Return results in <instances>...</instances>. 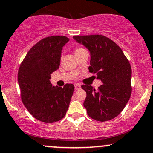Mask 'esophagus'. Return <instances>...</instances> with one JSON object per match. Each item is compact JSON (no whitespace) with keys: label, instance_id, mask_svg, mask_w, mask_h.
I'll return each instance as SVG.
<instances>
[{"label":"esophagus","instance_id":"obj_1","mask_svg":"<svg viewBox=\"0 0 153 153\" xmlns=\"http://www.w3.org/2000/svg\"><path fill=\"white\" fill-rule=\"evenodd\" d=\"M80 85H79V84H75V90H79V89H80Z\"/></svg>","mask_w":153,"mask_h":153}]
</instances>
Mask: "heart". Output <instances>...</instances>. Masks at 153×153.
<instances>
[{"label": "heart", "instance_id": "heart-1", "mask_svg": "<svg viewBox=\"0 0 153 153\" xmlns=\"http://www.w3.org/2000/svg\"><path fill=\"white\" fill-rule=\"evenodd\" d=\"M85 50H84L83 48H80V47H78V48H76L75 50V54H78V53H80V52H82V51H84Z\"/></svg>", "mask_w": 153, "mask_h": 153}]
</instances>
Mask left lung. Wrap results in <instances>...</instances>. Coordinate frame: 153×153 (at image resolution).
Segmentation results:
<instances>
[{
	"label": "left lung",
	"instance_id": "1",
	"mask_svg": "<svg viewBox=\"0 0 153 153\" xmlns=\"http://www.w3.org/2000/svg\"><path fill=\"white\" fill-rule=\"evenodd\" d=\"M78 43L91 53V73L103 82L98 88L82 85L86 92L83 106L91 118L106 122L117 117L124 109L131 93V68L122 49L103 35L74 36Z\"/></svg>",
	"mask_w": 153,
	"mask_h": 153
}]
</instances>
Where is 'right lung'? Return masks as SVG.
<instances>
[{
  "mask_svg": "<svg viewBox=\"0 0 153 153\" xmlns=\"http://www.w3.org/2000/svg\"><path fill=\"white\" fill-rule=\"evenodd\" d=\"M69 39L51 36L30 49L21 64L18 82L24 105L35 119L51 123L66 114L74 91L73 84L53 86L50 79L60 64L62 47Z\"/></svg>",
  "mask_w": 153,
  "mask_h": 153,
  "instance_id": "1",
  "label": "right lung"
}]
</instances>
